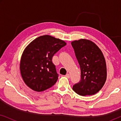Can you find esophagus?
<instances>
[{
    "mask_svg": "<svg viewBox=\"0 0 121 121\" xmlns=\"http://www.w3.org/2000/svg\"><path fill=\"white\" fill-rule=\"evenodd\" d=\"M65 77H67V78H70V75H69V74H67L65 75Z\"/></svg>",
    "mask_w": 121,
    "mask_h": 121,
    "instance_id": "34e87169",
    "label": "esophagus"
}]
</instances>
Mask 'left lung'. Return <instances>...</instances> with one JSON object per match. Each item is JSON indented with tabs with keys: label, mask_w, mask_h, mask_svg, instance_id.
I'll use <instances>...</instances> for the list:
<instances>
[{
	"label": "left lung",
	"mask_w": 121,
	"mask_h": 121,
	"mask_svg": "<svg viewBox=\"0 0 121 121\" xmlns=\"http://www.w3.org/2000/svg\"><path fill=\"white\" fill-rule=\"evenodd\" d=\"M80 65L81 80L73 86L81 96L94 95L105 83L107 78L106 60L102 51L92 41L80 39L71 42Z\"/></svg>",
	"instance_id": "1"
}]
</instances>
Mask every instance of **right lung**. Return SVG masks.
<instances>
[{
	"mask_svg": "<svg viewBox=\"0 0 121 121\" xmlns=\"http://www.w3.org/2000/svg\"><path fill=\"white\" fill-rule=\"evenodd\" d=\"M67 43L49 35L36 38L25 48L21 56L20 69L26 85L41 92L50 88L58 78L52 57Z\"/></svg>",
	"mask_w": 121,
	"mask_h": 121,
	"instance_id": "right-lung-1",
	"label": "right lung"
}]
</instances>
